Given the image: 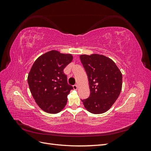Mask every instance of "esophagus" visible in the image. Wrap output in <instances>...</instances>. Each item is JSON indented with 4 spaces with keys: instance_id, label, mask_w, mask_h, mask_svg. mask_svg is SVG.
<instances>
[{
    "instance_id": "esophagus-1",
    "label": "esophagus",
    "mask_w": 151,
    "mask_h": 151,
    "mask_svg": "<svg viewBox=\"0 0 151 151\" xmlns=\"http://www.w3.org/2000/svg\"><path fill=\"white\" fill-rule=\"evenodd\" d=\"M77 88H78V87H77V85H74V86H73V88H74V90H77Z\"/></svg>"
}]
</instances>
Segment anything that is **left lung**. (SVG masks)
<instances>
[{
	"label": "left lung",
	"mask_w": 151,
	"mask_h": 151,
	"mask_svg": "<svg viewBox=\"0 0 151 151\" xmlns=\"http://www.w3.org/2000/svg\"><path fill=\"white\" fill-rule=\"evenodd\" d=\"M81 63L88 77L90 95L82 100L91 113L107 111L116 101L122 88V74L111 59L102 55H81Z\"/></svg>",
	"instance_id": "8db88e82"
}]
</instances>
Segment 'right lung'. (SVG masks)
<instances>
[{
    "mask_svg": "<svg viewBox=\"0 0 151 151\" xmlns=\"http://www.w3.org/2000/svg\"><path fill=\"white\" fill-rule=\"evenodd\" d=\"M73 59L71 54L52 50L39 57L28 77L32 96L44 111L55 114L61 111L67 102V95L73 89L68 84L64 68Z\"/></svg>",
    "mask_w": 151,
    "mask_h": 151,
    "instance_id": "obj_1",
    "label": "right lung"
}]
</instances>
